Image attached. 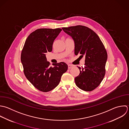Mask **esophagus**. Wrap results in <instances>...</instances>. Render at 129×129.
Returning a JSON list of instances; mask_svg holds the SVG:
<instances>
[{
  "label": "esophagus",
  "mask_w": 129,
  "mask_h": 129,
  "mask_svg": "<svg viewBox=\"0 0 129 129\" xmlns=\"http://www.w3.org/2000/svg\"><path fill=\"white\" fill-rule=\"evenodd\" d=\"M73 66L72 65H70V64H68V69H71V68H72Z\"/></svg>",
  "instance_id": "1"
}]
</instances>
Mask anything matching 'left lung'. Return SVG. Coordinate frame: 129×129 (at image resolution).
<instances>
[{"mask_svg": "<svg viewBox=\"0 0 129 129\" xmlns=\"http://www.w3.org/2000/svg\"><path fill=\"white\" fill-rule=\"evenodd\" d=\"M74 41V53L85 56L84 67L80 68L79 75L75 78L76 85L80 89L91 91L102 82L106 74L108 58L106 49L98 35L92 29L83 25L62 27Z\"/></svg>", "mask_w": 129, "mask_h": 129, "instance_id": "obj_1", "label": "left lung"}]
</instances>
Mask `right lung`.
Masks as SVG:
<instances>
[{
	"label": "right lung",
	"mask_w": 129,
	"mask_h": 129,
	"mask_svg": "<svg viewBox=\"0 0 129 129\" xmlns=\"http://www.w3.org/2000/svg\"><path fill=\"white\" fill-rule=\"evenodd\" d=\"M61 28H39L27 38L21 53V62L27 80L39 90L48 92L59 83L68 69L64 62L52 64L47 61L45 54L52 51L55 39Z\"/></svg>",
	"instance_id": "add662e5"
}]
</instances>
